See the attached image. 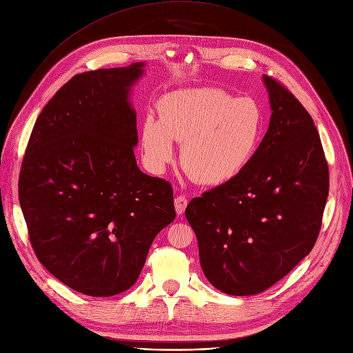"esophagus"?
Returning <instances> with one entry per match:
<instances>
[{"instance_id":"1","label":"esophagus","mask_w":353,"mask_h":353,"mask_svg":"<svg viewBox=\"0 0 353 353\" xmlns=\"http://www.w3.org/2000/svg\"><path fill=\"white\" fill-rule=\"evenodd\" d=\"M174 204H175V211L178 215H182L183 211H185L187 208V204H188V199L183 196V195H178L175 199H174Z\"/></svg>"}]
</instances>
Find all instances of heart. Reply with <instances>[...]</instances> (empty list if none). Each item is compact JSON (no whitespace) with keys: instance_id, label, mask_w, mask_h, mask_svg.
Segmentation results:
<instances>
[{"instance_id":"obj_1","label":"heart","mask_w":353,"mask_h":353,"mask_svg":"<svg viewBox=\"0 0 353 353\" xmlns=\"http://www.w3.org/2000/svg\"><path fill=\"white\" fill-rule=\"evenodd\" d=\"M159 117L146 113L141 125V149L146 166L161 174L175 159L203 185H224L239 178L257 155L267 121L253 97L236 99L218 88L179 89L165 94Z\"/></svg>"}]
</instances>
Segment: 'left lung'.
I'll return each mask as SVG.
<instances>
[{
    "label": "left lung",
    "mask_w": 353,
    "mask_h": 353,
    "mask_svg": "<svg viewBox=\"0 0 353 353\" xmlns=\"http://www.w3.org/2000/svg\"><path fill=\"white\" fill-rule=\"evenodd\" d=\"M272 116L254 159L234 181L191 199L201 268L218 290L257 294L313 248L329 194L317 129L299 100L263 74Z\"/></svg>",
    "instance_id": "obj_1"
}]
</instances>
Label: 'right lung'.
<instances>
[{
    "label": "right lung",
    "instance_id": "obj_1",
    "mask_svg": "<svg viewBox=\"0 0 353 353\" xmlns=\"http://www.w3.org/2000/svg\"><path fill=\"white\" fill-rule=\"evenodd\" d=\"M145 63L74 76L37 117L19 181L40 263L94 297L128 290L158 232L175 220L170 182L143 174L132 88Z\"/></svg>",
    "mask_w": 353,
    "mask_h": 353
}]
</instances>
